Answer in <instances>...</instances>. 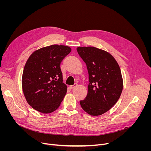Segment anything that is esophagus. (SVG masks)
I'll return each mask as SVG.
<instances>
[{
    "instance_id": "obj_1",
    "label": "esophagus",
    "mask_w": 151,
    "mask_h": 151,
    "mask_svg": "<svg viewBox=\"0 0 151 151\" xmlns=\"http://www.w3.org/2000/svg\"><path fill=\"white\" fill-rule=\"evenodd\" d=\"M76 86H77V84H73V85L70 86V89H73V88H76Z\"/></svg>"
}]
</instances>
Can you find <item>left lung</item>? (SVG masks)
<instances>
[{"instance_id": "left-lung-1", "label": "left lung", "mask_w": 151, "mask_h": 151, "mask_svg": "<svg viewBox=\"0 0 151 151\" xmlns=\"http://www.w3.org/2000/svg\"><path fill=\"white\" fill-rule=\"evenodd\" d=\"M76 50L89 73L88 95L80 105L90 115H101L111 108L121 96L123 80L120 67L113 55L104 50L92 46Z\"/></svg>"}]
</instances>
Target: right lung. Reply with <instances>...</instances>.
<instances>
[{
  "mask_svg": "<svg viewBox=\"0 0 151 151\" xmlns=\"http://www.w3.org/2000/svg\"><path fill=\"white\" fill-rule=\"evenodd\" d=\"M71 50L52 45L34 51L27 60L22 77V91L28 104L42 113H50L60 106L67 93L60 63Z\"/></svg>",
  "mask_w": 151,
  "mask_h": 151,
  "instance_id": "add662e5",
  "label": "right lung"
}]
</instances>
